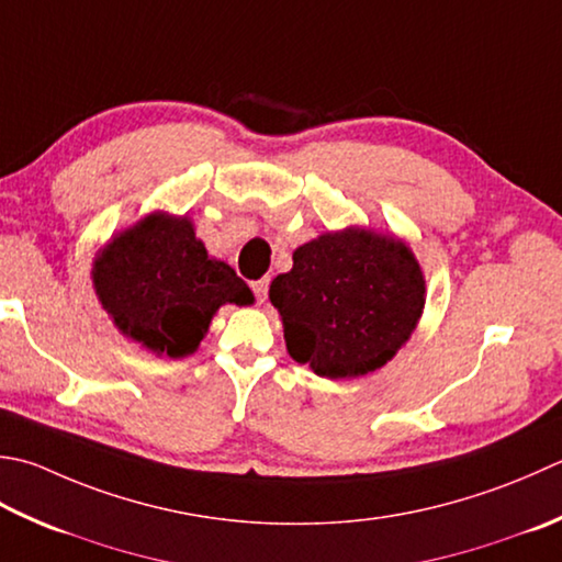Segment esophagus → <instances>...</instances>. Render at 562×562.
<instances>
[{
  "label": "esophagus",
  "instance_id": "esophagus-1",
  "mask_svg": "<svg viewBox=\"0 0 562 562\" xmlns=\"http://www.w3.org/2000/svg\"><path fill=\"white\" fill-rule=\"evenodd\" d=\"M268 284H270V280H268V278H262V280H256V282H252V284H250V288H252V292H256V300H258L260 304L268 300Z\"/></svg>",
  "mask_w": 562,
  "mask_h": 562
}]
</instances>
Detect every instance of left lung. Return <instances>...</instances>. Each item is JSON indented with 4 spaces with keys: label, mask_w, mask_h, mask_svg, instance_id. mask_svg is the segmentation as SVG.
Returning <instances> with one entry per match:
<instances>
[{
    "label": "left lung",
    "mask_w": 562,
    "mask_h": 562,
    "mask_svg": "<svg viewBox=\"0 0 562 562\" xmlns=\"http://www.w3.org/2000/svg\"><path fill=\"white\" fill-rule=\"evenodd\" d=\"M270 284L292 360L318 378L350 380L387 366L424 314L426 280L414 250L366 226L306 240Z\"/></svg>",
    "instance_id": "1"
}]
</instances>
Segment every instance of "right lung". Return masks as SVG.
Returning <instances> with one entry per match:
<instances>
[{
  "label": "right lung",
  "mask_w": 562,
  "mask_h": 562,
  "mask_svg": "<svg viewBox=\"0 0 562 562\" xmlns=\"http://www.w3.org/2000/svg\"><path fill=\"white\" fill-rule=\"evenodd\" d=\"M92 288L119 334L153 356H192L224 304L256 302L228 262L212 258L190 216L150 212L106 240Z\"/></svg>",
  "instance_id": "1"
}]
</instances>
